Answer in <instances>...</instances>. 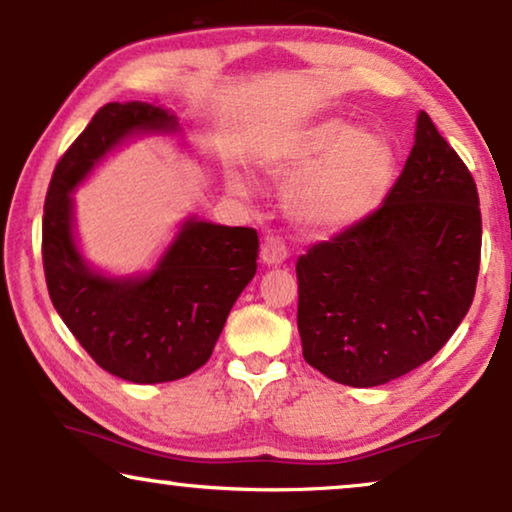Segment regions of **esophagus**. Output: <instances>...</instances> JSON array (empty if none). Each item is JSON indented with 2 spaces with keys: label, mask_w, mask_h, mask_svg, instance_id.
<instances>
[{
  "label": "esophagus",
  "mask_w": 512,
  "mask_h": 512,
  "mask_svg": "<svg viewBox=\"0 0 512 512\" xmlns=\"http://www.w3.org/2000/svg\"><path fill=\"white\" fill-rule=\"evenodd\" d=\"M286 247L282 242L277 240V237H268V240L263 242L261 247V261L263 265H268V268H277V265H282L286 261Z\"/></svg>",
  "instance_id": "esophagus-1"
}]
</instances>
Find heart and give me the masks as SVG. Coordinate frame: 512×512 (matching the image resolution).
<instances>
[{
    "label": "heart",
    "mask_w": 512,
    "mask_h": 512,
    "mask_svg": "<svg viewBox=\"0 0 512 512\" xmlns=\"http://www.w3.org/2000/svg\"><path fill=\"white\" fill-rule=\"evenodd\" d=\"M265 177L284 188L298 223L314 233L354 228L394 181L396 151L387 137L361 132L345 118H326L298 130L265 153ZM235 191H244L233 181Z\"/></svg>",
    "instance_id": "heart-1"
}]
</instances>
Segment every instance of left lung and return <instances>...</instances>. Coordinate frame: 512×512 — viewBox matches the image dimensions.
I'll return each mask as SVG.
<instances>
[{
  "instance_id": "left-lung-1",
  "label": "left lung",
  "mask_w": 512,
  "mask_h": 512,
  "mask_svg": "<svg viewBox=\"0 0 512 512\" xmlns=\"http://www.w3.org/2000/svg\"><path fill=\"white\" fill-rule=\"evenodd\" d=\"M480 244L471 172L419 111L382 207L298 258L305 361L347 387H380L422 366L473 303Z\"/></svg>"
}]
</instances>
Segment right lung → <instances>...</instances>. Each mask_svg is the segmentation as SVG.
<instances>
[{"mask_svg": "<svg viewBox=\"0 0 512 512\" xmlns=\"http://www.w3.org/2000/svg\"><path fill=\"white\" fill-rule=\"evenodd\" d=\"M179 132L177 114L163 104H104L55 167L44 205L41 247L53 307L97 366L135 384L181 380L205 366L256 275V230L195 214L179 223L151 270L114 275L83 256L76 188L130 139Z\"/></svg>", "mask_w": 512, "mask_h": 512, "instance_id": "right-lung-1", "label": "right lung"}]
</instances>
